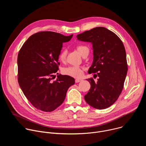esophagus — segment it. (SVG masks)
<instances>
[{
  "mask_svg": "<svg viewBox=\"0 0 146 146\" xmlns=\"http://www.w3.org/2000/svg\"><path fill=\"white\" fill-rule=\"evenodd\" d=\"M82 80V79H80V78H76V80H75V81H76V82H80V81H81Z\"/></svg>",
  "mask_w": 146,
  "mask_h": 146,
  "instance_id": "obj_1",
  "label": "esophagus"
}]
</instances>
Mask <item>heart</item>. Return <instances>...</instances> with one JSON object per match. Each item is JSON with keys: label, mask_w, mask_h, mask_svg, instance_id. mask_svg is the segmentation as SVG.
Wrapping results in <instances>:
<instances>
[{"label": "heart", "mask_w": 146, "mask_h": 146, "mask_svg": "<svg viewBox=\"0 0 146 146\" xmlns=\"http://www.w3.org/2000/svg\"><path fill=\"white\" fill-rule=\"evenodd\" d=\"M77 49L81 54V55H82L87 50H88V47L85 46H77ZM66 50L64 49L62 50L59 55V59L60 61H64L66 59ZM62 73L65 75L69 76L70 77L78 78L81 77L83 74V68L81 66L77 65L68 66L62 69Z\"/></svg>", "instance_id": "heart-1"}]
</instances>
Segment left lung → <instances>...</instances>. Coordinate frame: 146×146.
Returning <instances> with one entry per match:
<instances>
[{"label":"left lung","mask_w":146,"mask_h":146,"mask_svg":"<svg viewBox=\"0 0 146 146\" xmlns=\"http://www.w3.org/2000/svg\"><path fill=\"white\" fill-rule=\"evenodd\" d=\"M77 40L92 44L93 62L88 73L98 77L87 79L91 88L84 96L94 108L105 109L117 100L123 87L127 74V54L121 39L104 27H96L77 35Z\"/></svg>","instance_id":"1"}]
</instances>
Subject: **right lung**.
I'll return each instance as SVG.
<instances>
[{"instance_id":"obj_1","label":"right lung","mask_w":146,"mask_h":146,"mask_svg":"<svg viewBox=\"0 0 146 146\" xmlns=\"http://www.w3.org/2000/svg\"><path fill=\"white\" fill-rule=\"evenodd\" d=\"M66 36L51 31L31 36L20 49L17 58L18 81L24 94L36 109L51 112L64 102L68 88L75 83L69 76L51 77L58 70L62 44L70 41Z\"/></svg>"}]
</instances>
